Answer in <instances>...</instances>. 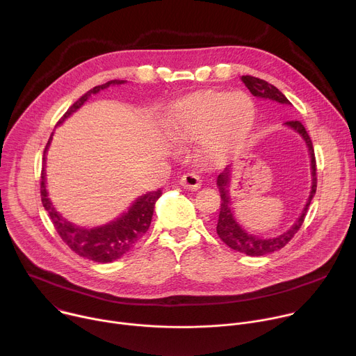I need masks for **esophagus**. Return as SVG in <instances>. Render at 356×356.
I'll return each instance as SVG.
<instances>
[{
    "label": "esophagus",
    "mask_w": 356,
    "mask_h": 356,
    "mask_svg": "<svg viewBox=\"0 0 356 356\" xmlns=\"http://www.w3.org/2000/svg\"><path fill=\"white\" fill-rule=\"evenodd\" d=\"M180 184L187 188V190H191V191H195L201 187V179L198 175L195 173H186L181 176L180 179Z\"/></svg>",
    "instance_id": "1"
}]
</instances>
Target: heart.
Listing matches in <instances>:
<instances>
[{
    "mask_svg": "<svg viewBox=\"0 0 356 356\" xmlns=\"http://www.w3.org/2000/svg\"><path fill=\"white\" fill-rule=\"evenodd\" d=\"M255 120V108L242 92L202 90L183 97L172 110L169 132L177 142L198 137V152L210 162H221L245 142Z\"/></svg>",
    "mask_w": 356,
    "mask_h": 356,
    "instance_id": "1",
    "label": "heart"
}]
</instances>
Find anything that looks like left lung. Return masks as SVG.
Wrapping results in <instances>:
<instances>
[{"label": "left lung", "instance_id": "obj_1", "mask_svg": "<svg viewBox=\"0 0 356 356\" xmlns=\"http://www.w3.org/2000/svg\"><path fill=\"white\" fill-rule=\"evenodd\" d=\"M243 81V84L248 87V90L258 98H265V99H270V101H276L279 104H284V106H291L290 101L284 97V94L276 88L273 84L253 77V76H242L241 79ZM286 127L291 128L294 132H297L304 142H306L307 147H309V155L312 158V191L309 195V200L306 202V207L301 211V216L298 217V220L294 222V225L286 231L282 235H277L275 238H259L257 235H252L249 232H246L235 220L234 213H232V204H231V198H229V177H231V166L225 168V170L222 173L218 175L217 177V186L221 194V209H220V216H218V221H217V234L221 238V241L224 243H227L231 249L246 253L249 257H262V255H268V253L276 252L279 249H282L283 246H286L290 239L294 236V234L300 229V227L304 222V218H306L307 210L310 207V202L316 194L317 190V168H316V156H314V149H313V142L304 128V125L300 121H286L284 122Z\"/></svg>", "mask_w": 356, "mask_h": 356}]
</instances>
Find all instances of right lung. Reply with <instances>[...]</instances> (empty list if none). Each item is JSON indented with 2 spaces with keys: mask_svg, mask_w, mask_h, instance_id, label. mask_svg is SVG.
Listing matches in <instances>:
<instances>
[{
  "mask_svg": "<svg viewBox=\"0 0 356 356\" xmlns=\"http://www.w3.org/2000/svg\"><path fill=\"white\" fill-rule=\"evenodd\" d=\"M125 80H111L106 84L95 86L90 91H87L84 95H81L76 103L65 113V115L59 120L58 124H62L66 118H69L74 111H77L86 101L98 91L104 90L110 86H118L124 84ZM54 134L50 135L46 147L43 150V166H44V156L49 149L50 140H52ZM44 168L42 169L40 175V197L42 204L44 210L49 213L50 220L54 222V227L56 228L58 234L63 239V242L73 250L77 255L87 258L94 262L99 264H108L113 262L121 257H124L127 252H129L136 242L145 235V232L149 229L152 216H154V209L156 200L162 195V190L146 193L135 200L134 204L129 207L127 213H124L120 218L115 221H111L110 224L95 227V228H81L76 227L74 224L69 222L66 218H63L56 209L52 206L44 184Z\"/></svg>",
  "mask_w": 356,
  "mask_h": 356,
  "instance_id": "obj_1",
  "label": "right lung"
}]
</instances>
